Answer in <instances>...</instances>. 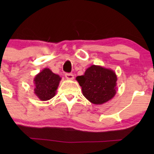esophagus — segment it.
Instances as JSON below:
<instances>
[{
	"label": "esophagus",
	"instance_id": "1",
	"mask_svg": "<svg viewBox=\"0 0 154 154\" xmlns=\"http://www.w3.org/2000/svg\"><path fill=\"white\" fill-rule=\"evenodd\" d=\"M66 77L67 80H72L73 79H74V75H73L72 74H69V73H67V74H66Z\"/></svg>",
	"mask_w": 154,
	"mask_h": 154
}]
</instances>
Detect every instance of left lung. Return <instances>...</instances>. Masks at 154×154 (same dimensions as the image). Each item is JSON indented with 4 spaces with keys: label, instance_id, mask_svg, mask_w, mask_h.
I'll use <instances>...</instances> for the list:
<instances>
[{
    "label": "left lung",
    "instance_id": "obj_1",
    "mask_svg": "<svg viewBox=\"0 0 154 154\" xmlns=\"http://www.w3.org/2000/svg\"><path fill=\"white\" fill-rule=\"evenodd\" d=\"M76 80L81 86L83 96L94 104H103L116 94L117 76L109 68L93 65Z\"/></svg>",
    "mask_w": 154,
    "mask_h": 154
}]
</instances>
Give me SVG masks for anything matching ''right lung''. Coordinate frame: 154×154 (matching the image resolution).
Segmentation results:
<instances>
[{
  "instance_id": "1",
  "label": "right lung",
  "mask_w": 154,
  "mask_h": 154,
  "mask_svg": "<svg viewBox=\"0 0 154 154\" xmlns=\"http://www.w3.org/2000/svg\"><path fill=\"white\" fill-rule=\"evenodd\" d=\"M61 77L45 68L34 77V94L42 101L54 97L57 93Z\"/></svg>"
}]
</instances>
